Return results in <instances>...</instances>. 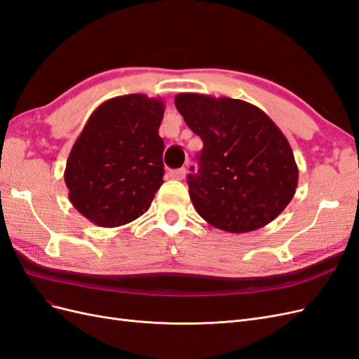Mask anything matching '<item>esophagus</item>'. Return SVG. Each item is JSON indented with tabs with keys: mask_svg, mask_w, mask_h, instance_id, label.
<instances>
[{
	"mask_svg": "<svg viewBox=\"0 0 359 359\" xmlns=\"http://www.w3.org/2000/svg\"><path fill=\"white\" fill-rule=\"evenodd\" d=\"M186 173H187L186 168H180V169H175V170H170L169 175L173 180H184V178H186Z\"/></svg>",
	"mask_w": 359,
	"mask_h": 359,
	"instance_id": "esophagus-1",
	"label": "esophagus"
}]
</instances>
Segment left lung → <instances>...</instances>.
I'll return each instance as SVG.
<instances>
[{
    "instance_id": "1",
    "label": "left lung",
    "mask_w": 359,
    "mask_h": 359,
    "mask_svg": "<svg viewBox=\"0 0 359 359\" xmlns=\"http://www.w3.org/2000/svg\"><path fill=\"white\" fill-rule=\"evenodd\" d=\"M175 106L203 142L199 169L187 180L202 219L232 233L273 222L298 186L295 157L273 119L255 104L229 97L181 93Z\"/></svg>"
}]
</instances>
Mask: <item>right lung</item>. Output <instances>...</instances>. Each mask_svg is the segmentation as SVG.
Instances as JSON below:
<instances>
[{"mask_svg":"<svg viewBox=\"0 0 359 359\" xmlns=\"http://www.w3.org/2000/svg\"><path fill=\"white\" fill-rule=\"evenodd\" d=\"M163 114V102L144 94L114 97L91 114L64 170L72 205L91 223L116 227L148 211L165 173Z\"/></svg>","mask_w":359,"mask_h":359,"instance_id":"right-lung-1","label":"right lung"}]
</instances>
